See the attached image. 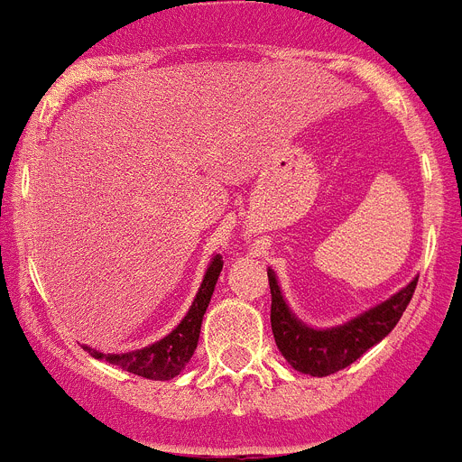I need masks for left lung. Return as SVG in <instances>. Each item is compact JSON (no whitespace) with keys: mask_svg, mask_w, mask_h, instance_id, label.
Segmentation results:
<instances>
[{"mask_svg":"<svg viewBox=\"0 0 462 462\" xmlns=\"http://www.w3.org/2000/svg\"><path fill=\"white\" fill-rule=\"evenodd\" d=\"M267 276L269 288H272V331L278 350L294 371L313 377L343 371L355 364L365 350H371L373 345L380 343L386 334H392L401 315L405 313L419 281L414 278L392 299H386L384 303L365 310L364 315L350 319V322L331 327V329H313V327L299 322L292 310L288 309L281 288H278L276 273L269 269Z\"/></svg>","mask_w":462,"mask_h":462,"instance_id":"left-lung-1","label":"left lung"}]
</instances>
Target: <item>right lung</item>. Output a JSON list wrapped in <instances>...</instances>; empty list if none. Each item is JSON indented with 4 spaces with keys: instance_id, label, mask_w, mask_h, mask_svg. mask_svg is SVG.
<instances>
[{
    "instance_id": "right-lung-1",
    "label": "right lung",
    "mask_w": 462,
    "mask_h": 462,
    "mask_svg": "<svg viewBox=\"0 0 462 462\" xmlns=\"http://www.w3.org/2000/svg\"><path fill=\"white\" fill-rule=\"evenodd\" d=\"M223 260L221 255L211 257L209 267H207L205 281H202L200 290L195 294V301L190 306V310L186 313V318L177 324V329L172 334H168L165 338L156 340L149 347L143 350L124 352V355H103L98 350H91L85 347L94 359L107 361L112 365H119L124 371L133 373V375L147 377V380H172V377L180 375L186 368V364L193 356L195 347H198V338H200V327L202 318L207 313V306L211 301V294H214L216 281L221 276Z\"/></svg>"
}]
</instances>
